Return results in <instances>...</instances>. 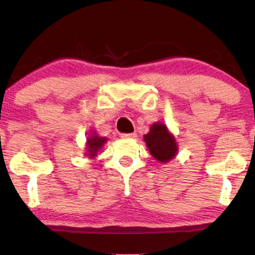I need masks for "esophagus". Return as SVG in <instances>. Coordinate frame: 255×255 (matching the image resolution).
I'll return each mask as SVG.
<instances>
[{"label": "esophagus", "mask_w": 255, "mask_h": 255, "mask_svg": "<svg viewBox=\"0 0 255 255\" xmlns=\"http://www.w3.org/2000/svg\"><path fill=\"white\" fill-rule=\"evenodd\" d=\"M121 137H124V139H135V137H136V134H135V133L121 134Z\"/></svg>", "instance_id": "obj_1"}]
</instances>
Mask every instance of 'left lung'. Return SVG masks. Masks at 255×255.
Here are the masks:
<instances>
[{"label":"left lung","instance_id":"8db88e82","mask_svg":"<svg viewBox=\"0 0 255 255\" xmlns=\"http://www.w3.org/2000/svg\"><path fill=\"white\" fill-rule=\"evenodd\" d=\"M144 140L148 151L160 163H168L177 153L176 140L165 125L153 124L151 126L150 131L144 135Z\"/></svg>","mask_w":255,"mask_h":255}]
</instances>
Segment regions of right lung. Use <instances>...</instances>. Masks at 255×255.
Listing matches in <instances>:
<instances>
[{"label": "right lung", "instance_id": "right-lung-1", "mask_svg": "<svg viewBox=\"0 0 255 255\" xmlns=\"http://www.w3.org/2000/svg\"><path fill=\"white\" fill-rule=\"evenodd\" d=\"M105 142H107V137L98 136L96 133L91 134V136L87 139L86 156H89L90 158H95L97 156V152L103 147Z\"/></svg>", "mask_w": 255, "mask_h": 255}]
</instances>
